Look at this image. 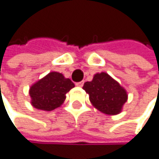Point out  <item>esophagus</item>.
<instances>
[{
  "mask_svg": "<svg viewBox=\"0 0 159 159\" xmlns=\"http://www.w3.org/2000/svg\"><path fill=\"white\" fill-rule=\"evenodd\" d=\"M75 85H76V86H78V87H82V86L84 85V81L79 82V83H76V84H75Z\"/></svg>",
  "mask_w": 159,
  "mask_h": 159,
  "instance_id": "1",
  "label": "esophagus"
}]
</instances>
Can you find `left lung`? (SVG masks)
I'll list each match as a JSON object with an SVG mask.
<instances>
[{
  "mask_svg": "<svg viewBox=\"0 0 159 159\" xmlns=\"http://www.w3.org/2000/svg\"><path fill=\"white\" fill-rule=\"evenodd\" d=\"M83 88L89 94L93 106L108 115L119 114L128 100L125 88L105 72L95 74Z\"/></svg>",
  "mask_w": 159,
  "mask_h": 159,
  "instance_id": "left-lung-1",
  "label": "left lung"
}]
</instances>
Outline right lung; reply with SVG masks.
Listing matches in <instances>:
<instances>
[{
    "mask_svg": "<svg viewBox=\"0 0 159 159\" xmlns=\"http://www.w3.org/2000/svg\"><path fill=\"white\" fill-rule=\"evenodd\" d=\"M74 87L75 84L69 78L58 72H50L30 86V103L38 110L53 111L64 103L66 94Z\"/></svg>",
    "mask_w": 159,
    "mask_h": 159,
    "instance_id": "right-lung-1",
    "label": "right lung"
}]
</instances>
